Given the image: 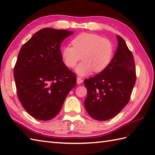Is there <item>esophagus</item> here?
I'll return each instance as SVG.
<instances>
[{"mask_svg":"<svg viewBox=\"0 0 155 155\" xmlns=\"http://www.w3.org/2000/svg\"><path fill=\"white\" fill-rule=\"evenodd\" d=\"M83 80L82 79L81 77H78L77 78V82L78 84H81V83H83Z\"/></svg>","mask_w":155,"mask_h":155,"instance_id":"34e87169","label":"esophagus"}]
</instances>
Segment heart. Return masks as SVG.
I'll return each mask as SVG.
<instances>
[{"label": "heart", "mask_w": 155, "mask_h": 155, "mask_svg": "<svg viewBox=\"0 0 155 155\" xmlns=\"http://www.w3.org/2000/svg\"><path fill=\"white\" fill-rule=\"evenodd\" d=\"M71 42L72 47L67 45L62 48V58L67 67L73 68L82 57L83 61L75 68L79 75H87L93 71H103L113 59V44L100 35L83 32L75 37Z\"/></svg>", "instance_id": "heart-1"}]
</instances>
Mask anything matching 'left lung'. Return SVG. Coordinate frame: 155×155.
Listing matches in <instances>:
<instances>
[{
    "instance_id": "obj_1",
    "label": "left lung",
    "mask_w": 155,
    "mask_h": 155,
    "mask_svg": "<svg viewBox=\"0 0 155 155\" xmlns=\"http://www.w3.org/2000/svg\"><path fill=\"white\" fill-rule=\"evenodd\" d=\"M117 39V50L108 67L84 81L87 89L84 107L95 120H107L119 113L129 101L136 82L132 52L119 35Z\"/></svg>"
}]
</instances>
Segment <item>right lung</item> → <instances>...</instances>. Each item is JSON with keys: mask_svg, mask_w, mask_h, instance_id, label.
Instances as JSON below:
<instances>
[{"mask_svg": "<svg viewBox=\"0 0 155 155\" xmlns=\"http://www.w3.org/2000/svg\"><path fill=\"white\" fill-rule=\"evenodd\" d=\"M73 32L45 28L22 45L14 68L18 99L37 119L57 116L77 83V76L62 61L61 43Z\"/></svg>", "mask_w": 155, "mask_h": 155, "instance_id": "1", "label": "right lung"}]
</instances>
